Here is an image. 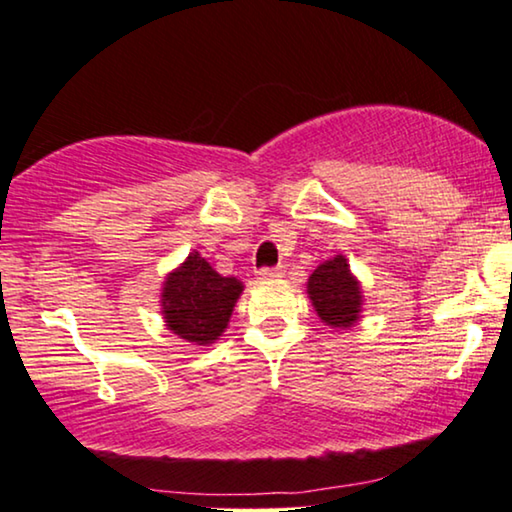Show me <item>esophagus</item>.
<instances>
[{"label": "esophagus", "instance_id": "34e87169", "mask_svg": "<svg viewBox=\"0 0 512 512\" xmlns=\"http://www.w3.org/2000/svg\"><path fill=\"white\" fill-rule=\"evenodd\" d=\"M283 276H285L283 269H259L257 271L259 280H280Z\"/></svg>", "mask_w": 512, "mask_h": 512}]
</instances>
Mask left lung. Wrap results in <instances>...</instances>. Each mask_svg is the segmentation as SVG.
Segmentation results:
<instances>
[{"instance_id":"1","label":"left lung","mask_w":512,"mask_h":512,"mask_svg":"<svg viewBox=\"0 0 512 512\" xmlns=\"http://www.w3.org/2000/svg\"><path fill=\"white\" fill-rule=\"evenodd\" d=\"M306 294L318 318L331 329H350L362 318V283L350 271L345 255L325 259L308 278Z\"/></svg>"}]
</instances>
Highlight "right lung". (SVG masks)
<instances>
[{"mask_svg":"<svg viewBox=\"0 0 512 512\" xmlns=\"http://www.w3.org/2000/svg\"><path fill=\"white\" fill-rule=\"evenodd\" d=\"M241 292L243 283L239 278L222 276L197 250H192L162 283L164 325L187 343L211 345L227 329Z\"/></svg>","mask_w":512,"mask_h":512,"instance_id":"1","label":"right lung"}]
</instances>
